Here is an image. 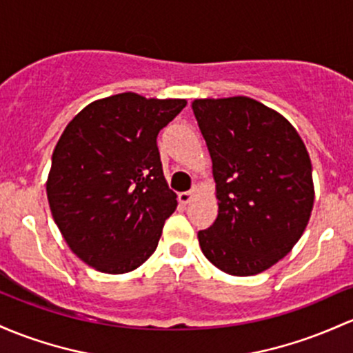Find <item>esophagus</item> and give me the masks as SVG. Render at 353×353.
I'll return each mask as SVG.
<instances>
[{
    "label": "esophagus",
    "instance_id": "obj_1",
    "mask_svg": "<svg viewBox=\"0 0 353 353\" xmlns=\"http://www.w3.org/2000/svg\"><path fill=\"white\" fill-rule=\"evenodd\" d=\"M196 191H197V185H194V188H192V191L181 192V194L177 196V199H179V203H181V204H188V203H191L192 196H194V192H196Z\"/></svg>",
    "mask_w": 353,
    "mask_h": 353
}]
</instances>
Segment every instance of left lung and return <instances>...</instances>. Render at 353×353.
Wrapping results in <instances>:
<instances>
[{
    "label": "left lung",
    "instance_id": "left-lung-1",
    "mask_svg": "<svg viewBox=\"0 0 353 353\" xmlns=\"http://www.w3.org/2000/svg\"><path fill=\"white\" fill-rule=\"evenodd\" d=\"M212 159L218 218L197 233L216 268L251 276L292 251L312 214V162L295 127L250 97L197 99Z\"/></svg>",
    "mask_w": 353,
    "mask_h": 353
}]
</instances>
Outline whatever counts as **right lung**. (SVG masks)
<instances>
[{
  "label": "right lung",
  "instance_id": "obj_1",
  "mask_svg": "<svg viewBox=\"0 0 353 353\" xmlns=\"http://www.w3.org/2000/svg\"><path fill=\"white\" fill-rule=\"evenodd\" d=\"M184 99L125 92L88 103L65 127L46 196L70 250L102 273H129L156 251L176 211L157 149Z\"/></svg>",
  "mask_w": 353,
  "mask_h": 353
}]
</instances>
